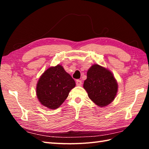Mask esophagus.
<instances>
[{
	"label": "esophagus",
	"instance_id": "1",
	"mask_svg": "<svg viewBox=\"0 0 149 149\" xmlns=\"http://www.w3.org/2000/svg\"><path fill=\"white\" fill-rule=\"evenodd\" d=\"M76 84L77 85V86H81V85L82 84V81H81V80L77 79V80L76 81Z\"/></svg>",
	"mask_w": 149,
	"mask_h": 149
}]
</instances>
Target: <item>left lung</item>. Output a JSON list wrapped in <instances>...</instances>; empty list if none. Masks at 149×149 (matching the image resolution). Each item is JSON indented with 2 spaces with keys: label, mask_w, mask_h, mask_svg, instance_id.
<instances>
[{
  "label": "left lung",
  "mask_w": 149,
  "mask_h": 149,
  "mask_svg": "<svg viewBox=\"0 0 149 149\" xmlns=\"http://www.w3.org/2000/svg\"><path fill=\"white\" fill-rule=\"evenodd\" d=\"M83 87L90 99L100 107L113 102L118 91V83L112 73L97 64L88 70Z\"/></svg>",
  "instance_id": "8db88e82"
}]
</instances>
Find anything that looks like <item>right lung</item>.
Wrapping results in <instances>:
<instances>
[{"label":"right lung","instance_id":"1","mask_svg":"<svg viewBox=\"0 0 149 149\" xmlns=\"http://www.w3.org/2000/svg\"><path fill=\"white\" fill-rule=\"evenodd\" d=\"M75 82L61 65L52 66L44 72L36 86V95L40 103L55 109L64 102Z\"/></svg>","mask_w":149,"mask_h":149}]
</instances>
